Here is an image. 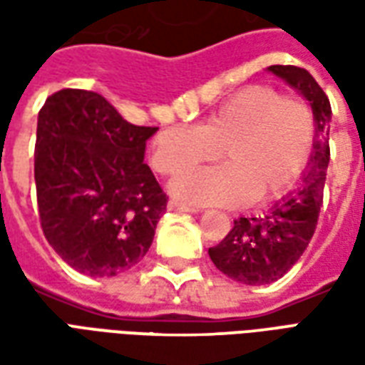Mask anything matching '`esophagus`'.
I'll list each match as a JSON object with an SVG mask.
<instances>
[{"label":"esophagus","mask_w":365,"mask_h":365,"mask_svg":"<svg viewBox=\"0 0 365 365\" xmlns=\"http://www.w3.org/2000/svg\"><path fill=\"white\" fill-rule=\"evenodd\" d=\"M168 209H170V211H182V213H199L197 207L185 205V203H180V201H174V199L168 203Z\"/></svg>","instance_id":"esophagus-1"}]
</instances>
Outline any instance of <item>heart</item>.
<instances>
[{
  "label": "heart",
  "instance_id": "1",
  "mask_svg": "<svg viewBox=\"0 0 365 365\" xmlns=\"http://www.w3.org/2000/svg\"><path fill=\"white\" fill-rule=\"evenodd\" d=\"M314 146L309 105L269 86H248L215 109L199 127L174 125L154 138L152 164L178 175L215 160L227 166L197 170L172 183L175 197L195 205L268 203L293 190Z\"/></svg>",
  "mask_w": 365,
  "mask_h": 365
}]
</instances>
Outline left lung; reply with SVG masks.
I'll list each match as a JSON object with an SVG mask.
<instances>
[{
  "label": "left lung",
  "mask_w": 365,
  "mask_h": 365,
  "mask_svg": "<svg viewBox=\"0 0 365 365\" xmlns=\"http://www.w3.org/2000/svg\"><path fill=\"white\" fill-rule=\"evenodd\" d=\"M305 97L314 117V146L305 174L268 213L240 217L209 256L222 274L245 285H266L287 274L313 238L329 168L330 101L313 76L297 66H269Z\"/></svg>",
  "instance_id": "1"
}]
</instances>
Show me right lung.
I'll return each instance as SVG.
<instances>
[{
    "label": "right lung",
    "mask_w": 365,
    "mask_h": 365,
    "mask_svg": "<svg viewBox=\"0 0 365 365\" xmlns=\"http://www.w3.org/2000/svg\"><path fill=\"white\" fill-rule=\"evenodd\" d=\"M156 130L130 125L88 90L56 91L38 111L41 227L54 252L80 274L113 277L148 252L168 203L144 162Z\"/></svg>",
    "instance_id": "obj_1"
}]
</instances>
